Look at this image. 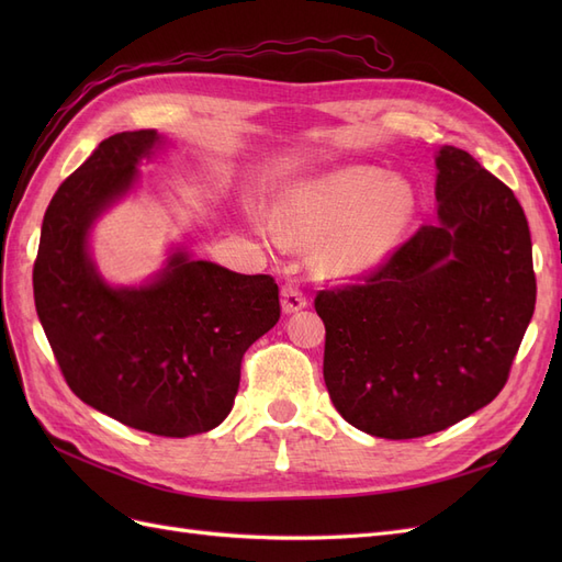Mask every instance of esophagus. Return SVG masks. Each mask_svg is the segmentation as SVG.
I'll use <instances>...</instances> for the list:
<instances>
[{
  "label": "esophagus",
  "instance_id": "esophagus-1",
  "mask_svg": "<svg viewBox=\"0 0 562 562\" xmlns=\"http://www.w3.org/2000/svg\"><path fill=\"white\" fill-rule=\"evenodd\" d=\"M307 307V295L302 293L300 285H293L288 283L281 288V310L283 314H293V312H300Z\"/></svg>",
  "mask_w": 562,
  "mask_h": 562
}]
</instances>
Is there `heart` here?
I'll list each match as a JSON object with an SVG mask.
<instances>
[{"mask_svg":"<svg viewBox=\"0 0 562 562\" xmlns=\"http://www.w3.org/2000/svg\"><path fill=\"white\" fill-rule=\"evenodd\" d=\"M413 213V194L380 168L351 166L293 184L274 213L283 241H321L318 265L330 274H363L396 244Z\"/></svg>","mask_w":562,"mask_h":562,"instance_id":"obj_1","label":"heart"}]
</instances>
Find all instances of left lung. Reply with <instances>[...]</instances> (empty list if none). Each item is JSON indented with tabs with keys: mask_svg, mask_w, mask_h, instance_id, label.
I'll return each instance as SVG.
<instances>
[{
	"mask_svg": "<svg viewBox=\"0 0 562 562\" xmlns=\"http://www.w3.org/2000/svg\"><path fill=\"white\" fill-rule=\"evenodd\" d=\"M436 223L366 283L316 295L337 413L380 438H419L504 389L537 300L532 241L508 187L469 151L436 155Z\"/></svg>",
	"mask_w": 562,
	"mask_h": 562,
	"instance_id": "8db88e82",
	"label": "left lung"
}]
</instances>
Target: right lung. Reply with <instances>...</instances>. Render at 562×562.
I'll return each instance as SVG.
<instances>
[{"label": "right lung", "instance_id": "obj_1", "mask_svg": "<svg viewBox=\"0 0 562 562\" xmlns=\"http://www.w3.org/2000/svg\"><path fill=\"white\" fill-rule=\"evenodd\" d=\"M155 128L114 133L50 199L32 271L35 307L63 378L95 411L157 436L215 429L239 391L246 349L277 326L279 285L176 248L155 279L110 285L89 239L95 220L164 147Z\"/></svg>", "mask_w": 562, "mask_h": 562}]
</instances>
